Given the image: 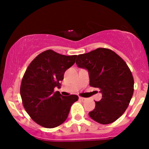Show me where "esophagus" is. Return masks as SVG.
<instances>
[{"label":"esophagus","mask_w":149,"mask_h":149,"mask_svg":"<svg viewBox=\"0 0 149 149\" xmlns=\"http://www.w3.org/2000/svg\"><path fill=\"white\" fill-rule=\"evenodd\" d=\"M79 100H81V101H83V102H85V100H87V99L86 98H84V97H79Z\"/></svg>","instance_id":"esophagus-1"}]
</instances>
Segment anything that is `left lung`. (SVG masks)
Instances as JSON below:
<instances>
[{"instance_id": "1", "label": "left lung", "mask_w": 149, "mask_h": 149, "mask_svg": "<svg viewBox=\"0 0 149 149\" xmlns=\"http://www.w3.org/2000/svg\"><path fill=\"white\" fill-rule=\"evenodd\" d=\"M78 67L88 70L90 85L100 89L102 100L89 113L100 124L111 123L125 111L134 92V79L123 59L113 51L97 48L79 54Z\"/></svg>"}]
</instances>
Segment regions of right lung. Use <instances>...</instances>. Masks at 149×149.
I'll list each match as a JSON object with an SVG mask.
<instances>
[{"label":"right lung","instance_id":"right-lung-1","mask_svg":"<svg viewBox=\"0 0 149 149\" xmlns=\"http://www.w3.org/2000/svg\"><path fill=\"white\" fill-rule=\"evenodd\" d=\"M76 57L48 49L38 54L26 70L20 87L22 103L32 120L42 127L53 128L62 124L71 105L78 100L77 95L65 97L54 92Z\"/></svg>","mask_w":149,"mask_h":149}]
</instances>
